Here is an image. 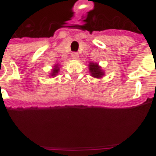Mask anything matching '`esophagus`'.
Returning <instances> with one entry per match:
<instances>
[{
  "instance_id": "1",
  "label": "esophagus",
  "mask_w": 156,
  "mask_h": 156,
  "mask_svg": "<svg viewBox=\"0 0 156 156\" xmlns=\"http://www.w3.org/2000/svg\"><path fill=\"white\" fill-rule=\"evenodd\" d=\"M71 57L72 58H73V59L77 58V57H78V54H77L76 52H73V53L71 54Z\"/></svg>"
}]
</instances>
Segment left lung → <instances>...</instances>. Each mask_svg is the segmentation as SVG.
Masks as SVG:
<instances>
[{
  "label": "left lung",
  "mask_w": 156,
  "mask_h": 156,
  "mask_svg": "<svg viewBox=\"0 0 156 156\" xmlns=\"http://www.w3.org/2000/svg\"><path fill=\"white\" fill-rule=\"evenodd\" d=\"M89 70H90L91 75L96 78H100L104 75V73L101 70L100 67L98 66V64H95V63H90L89 66Z\"/></svg>",
  "instance_id": "left-lung-1"
}]
</instances>
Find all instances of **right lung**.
<instances>
[{
	"label": "right lung",
	"instance_id": "obj_1",
	"mask_svg": "<svg viewBox=\"0 0 156 156\" xmlns=\"http://www.w3.org/2000/svg\"><path fill=\"white\" fill-rule=\"evenodd\" d=\"M58 68L57 65L55 66V69H53V73H51V76H55L56 74L58 73Z\"/></svg>",
	"mask_w": 156,
	"mask_h": 156
}]
</instances>
